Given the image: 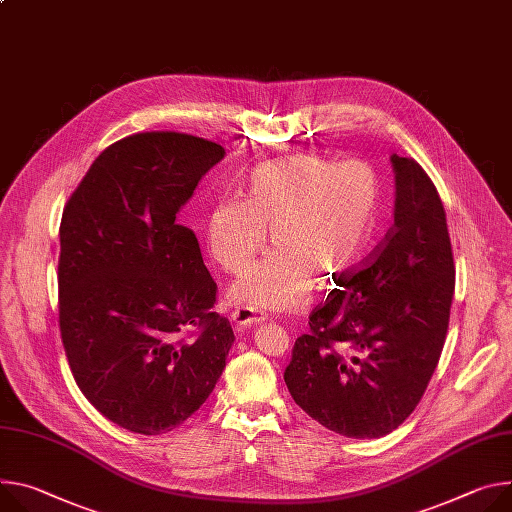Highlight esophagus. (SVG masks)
<instances>
[{"label": "esophagus", "instance_id": "obj_1", "mask_svg": "<svg viewBox=\"0 0 512 512\" xmlns=\"http://www.w3.org/2000/svg\"><path fill=\"white\" fill-rule=\"evenodd\" d=\"M230 320L237 324V327H241V329H247V327H253V324H259V322H263L265 320V316L263 314H259L257 310H253V308H247V306H243V308H237L235 312L230 314Z\"/></svg>", "mask_w": 512, "mask_h": 512}]
</instances>
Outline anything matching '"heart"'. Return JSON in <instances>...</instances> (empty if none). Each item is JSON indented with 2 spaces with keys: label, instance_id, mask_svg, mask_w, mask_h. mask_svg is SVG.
Listing matches in <instances>:
<instances>
[{
  "label": "heart",
  "instance_id": "obj_1",
  "mask_svg": "<svg viewBox=\"0 0 512 512\" xmlns=\"http://www.w3.org/2000/svg\"><path fill=\"white\" fill-rule=\"evenodd\" d=\"M380 179L367 163L294 155L259 165L245 200H222L208 220L214 259L243 271L269 241L277 247L232 286L255 310H296L310 277L337 284L363 261L380 218Z\"/></svg>",
  "mask_w": 512,
  "mask_h": 512
}]
</instances>
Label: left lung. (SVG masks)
Instances as JSON below:
<instances>
[{"mask_svg":"<svg viewBox=\"0 0 512 512\" xmlns=\"http://www.w3.org/2000/svg\"><path fill=\"white\" fill-rule=\"evenodd\" d=\"M394 226L376 259L310 314L286 367L294 402L351 439H380L421 402L439 363L455 290L447 218L414 159L390 157Z\"/></svg>","mask_w":512,"mask_h":512,"instance_id":"left-lung-1","label":"left lung"}]
</instances>
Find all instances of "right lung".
Here are the masks:
<instances>
[{"label": "right lung", "mask_w": 512, "mask_h": 512, "mask_svg": "<svg viewBox=\"0 0 512 512\" xmlns=\"http://www.w3.org/2000/svg\"><path fill=\"white\" fill-rule=\"evenodd\" d=\"M216 143L141 132L89 167L61 220L59 324L83 396L122 429L161 435L212 394L235 343L216 284L179 224ZM192 328L199 335L185 338Z\"/></svg>", "instance_id": "add662e5"}]
</instances>
